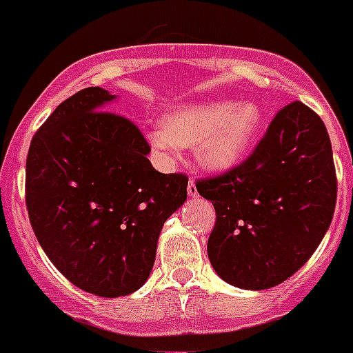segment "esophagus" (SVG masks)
<instances>
[{
	"label": "esophagus",
	"mask_w": 353,
	"mask_h": 353,
	"mask_svg": "<svg viewBox=\"0 0 353 353\" xmlns=\"http://www.w3.org/2000/svg\"><path fill=\"white\" fill-rule=\"evenodd\" d=\"M187 192H189V196H192V198H196V196H198V187H196V182H194L192 179L189 180V185H187Z\"/></svg>",
	"instance_id": "1"
}]
</instances>
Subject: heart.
Wrapping results in <instances>:
<instances>
[{"label":"heart","instance_id":"obj_1","mask_svg":"<svg viewBox=\"0 0 353 353\" xmlns=\"http://www.w3.org/2000/svg\"><path fill=\"white\" fill-rule=\"evenodd\" d=\"M263 122L252 101H199L173 110L164 128L148 132V143L163 157H176L180 147H196L203 168L225 171L240 164L250 150Z\"/></svg>","mask_w":353,"mask_h":353}]
</instances>
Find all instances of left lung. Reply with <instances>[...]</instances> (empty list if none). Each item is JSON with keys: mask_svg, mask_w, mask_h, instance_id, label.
Returning a JSON list of instances; mask_svg holds the SVG:
<instances>
[{"mask_svg": "<svg viewBox=\"0 0 353 353\" xmlns=\"http://www.w3.org/2000/svg\"><path fill=\"white\" fill-rule=\"evenodd\" d=\"M196 187L216 213L208 238L216 274L247 290L278 285L331 225L338 182L327 129L312 108L290 103L247 161Z\"/></svg>", "mask_w": 353, "mask_h": 353, "instance_id": "8db88e82", "label": "left lung"}]
</instances>
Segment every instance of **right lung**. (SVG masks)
<instances>
[{"label": "right lung", "instance_id": "obj_1", "mask_svg": "<svg viewBox=\"0 0 353 353\" xmlns=\"http://www.w3.org/2000/svg\"><path fill=\"white\" fill-rule=\"evenodd\" d=\"M117 98L87 87L61 103L26 161L29 222L50 263L85 292L132 294L147 282L164 222L187 199L189 176L159 173Z\"/></svg>", "mask_w": 353, "mask_h": 353}]
</instances>
